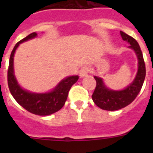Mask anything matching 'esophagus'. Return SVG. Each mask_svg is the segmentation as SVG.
Listing matches in <instances>:
<instances>
[{
	"instance_id": "obj_1",
	"label": "esophagus",
	"mask_w": 153,
	"mask_h": 153,
	"mask_svg": "<svg viewBox=\"0 0 153 153\" xmlns=\"http://www.w3.org/2000/svg\"><path fill=\"white\" fill-rule=\"evenodd\" d=\"M89 72H90V68H89L88 67H82L81 70H80V71H79L80 77L86 76V75L89 74Z\"/></svg>"
}]
</instances>
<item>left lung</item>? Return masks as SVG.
<instances>
[{
	"label": "left lung",
	"mask_w": 153,
	"mask_h": 153,
	"mask_svg": "<svg viewBox=\"0 0 153 153\" xmlns=\"http://www.w3.org/2000/svg\"><path fill=\"white\" fill-rule=\"evenodd\" d=\"M121 36L123 40L129 43V48H133L137 55L138 71L134 81L127 88L120 91L109 90L105 87L102 79L94 76L96 86L92 94V99L96 105L104 110H117L132 103L141 90L146 74L142 51L137 40L122 31H121Z\"/></svg>",
	"instance_id": "1"
}]
</instances>
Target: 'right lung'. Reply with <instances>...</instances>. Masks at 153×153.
Listing matches in <instances>:
<instances>
[{
	"instance_id": "obj_1",
	"label": "right lung",
	"mask_w": 153,
	"mask_h": 153,
	"mask_svg": "<svg viewBox=\"0 0 153 153\" xmlns=\"http://www.w3.org/2000/svg\"><path fill=\"white\" fill-rule=\"evenodd\" d=\"M37 36L32 32L16 44L11 52L8 69V85L10 93L19 104L30 113L47 116L59 111L64 105L71 87L79 79V76H70L59 83L55 89L46 94H33L25 91L18 85L13 72V56L19 44Z\"/></svg>"
}]
</instances>
